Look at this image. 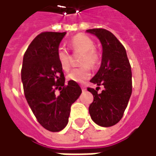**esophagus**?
<instances>
[{"mask_svg":"<svg viewBox=\"0 0 156 156\" xmlns=\"http://www.w3.org/2000/svg\"><path fill=\"white\" fill-rule=\"evenodd\" d=\"M80 87H81V90H82V91H85L86 90L85 85H81V86H80Z\"/></svg>","mask_w":156,"mask_h":156,"instance_id":"1","label":"esophagus"}]
</instances>
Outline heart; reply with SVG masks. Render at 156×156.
Wrapping results in <instances>:
<instances>
[{
	"label": "heart",
	"instance_id": "1",
	"mask_svg": "<svg viewBox=\"0 0 156 156\" xmlns=\"http://www.w3.org/2000/svg\"><path fill=\"white\" fill-rule=\"evenodd\" d=\"M94 41L90 37L85 34H77L71 37L69 41V46L72 51H80L82 53L80 56V64L82 65L74 69L68 75V79L75 82H83L91 76V67L94 68L99 64L100 54L94 47ZM56 58L63 70L70 69V56L69 52L63 48H59L56 51Z\"/></svg>",
	"mask_w": 156,
	"mask_h": 156
}]
</instances>
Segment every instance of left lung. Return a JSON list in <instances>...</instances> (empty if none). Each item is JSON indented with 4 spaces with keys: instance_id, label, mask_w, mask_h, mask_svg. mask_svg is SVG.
<instances>
[{
    "instance_id": "obj_1",
    "label": "left lung",
    "mask_w": 156,
    "mask_h": 156,
    "mask_svg": "<svg viewBox=\"0 0 156 156\" xmlns=\"http://www.w3.org/2000/svg\"><path fill=\"white\" fill-rule=\"evenodd\" d=\"M87 32L94 34L103 48L100 69L90 80L98 87H87L94 96L88 111L94 123L110 127L119 122L128 105L132 92L131 68L124 45L112 32L103 28ZM100 85L104 86V90L99 94Z\"/></svg>"
}]
</instances>
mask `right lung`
<instances>
[{
	"label": "right lung",
	"mask_w": 156,
	"mask_h": 156,
	"mask_svg": "<svg viewBox=\"0 0 156 156\" xmlns=\"http://www.w3.org/2000/svg\"><path fill=\"white\" fill-rule=\"evenodd\" d=\"M65 34H38L25 52L21 69L27 103L38 123L52 132L60 131L67 125L71 105L81 94L77 82L69 80L65 84L63 71L56 58L59 44Z\"/></svg>",
	"instance_id": "add662e5"
}]
</instances>
